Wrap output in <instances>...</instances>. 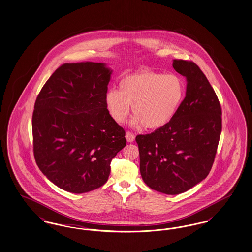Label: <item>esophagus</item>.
Returning a JSON list of instances; mask_svg holds the SVG:
<instances>
[{
	"mask_svg": "<svg viewBox=\"0 0 252 252\" xmlns=\"http://www.w3.org/2000/svg\"><path fill=\"white\" fill-rule=\"evenodd\" d=\"M126 141L128 142V143H132V142H134V140H135V135L130 131H127L126 133Z\"/></svg>",
	"mask_w": 252,
	"mask_h": 252,
	"instance_id": "obj_1",
	"label": "esophagus"
}]
</instances>
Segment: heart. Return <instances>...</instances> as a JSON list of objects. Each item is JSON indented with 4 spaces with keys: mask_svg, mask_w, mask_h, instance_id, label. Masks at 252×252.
Returning a JSON list of instances; mask_svg holds the SVG:
<instances>
[{
    "mask_svg": "<svg viewBox=\"0 0 252 252\" xmlns=\"http://www.w3.org/2000/svg\"><path fill=\"white\" fill-rule=\"evenodd\" d=\"M184 93L185 86L179 75L141 71L124 77L119 91H108L105 100L110 116L118 124L127 118L132 105L133 126L158 129L174 118Z\"/></svg>",
    "mask_w": 252,
    "mask_h": 252,
    "instance_id": "heart-1",
    "label": "heart"
}]
</instances>
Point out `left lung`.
Listing matches in <instances>:
<instances>
[{"mask_svg": "<svg viewBox=\"0 0 252 252\" xmlns=\"http://www.w3.org/2000/svg\"><path fill=\"white\" fill-rule=\"evenodd\" d=\"M186 77V96L174 118L150 134L138 135L140 172L151 189L186 192L209 175L222 130L219 100L203 72L192 61L174 60Z\"/></svg>", "mask_w": 252, "mask_h": 252, "instance_id": "obj_1", "label": "left lung"}]
</instances>
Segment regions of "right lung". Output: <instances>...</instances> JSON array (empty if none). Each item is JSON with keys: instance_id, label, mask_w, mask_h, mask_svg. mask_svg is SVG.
Returning a JSON list of instances; mask_svg holds the SVG:
<instances>
[{"instance_id": "obj_1", "label": "right lung", "mask_w": 252, "mask_h": 252, "mask_svg": "<svg viewBox=\"0 0 252 252\" xmlns=\"http://www.w3.org/2000/svg\"><path fill=\"white\" fill-rule=\"evenodd\" d=\"M112 71L105 63H65L36 97L33 146L36 164L60 189L83 193L103 186L111 159L126 144L106 94Z\"/></svg>"}]
</instances>
